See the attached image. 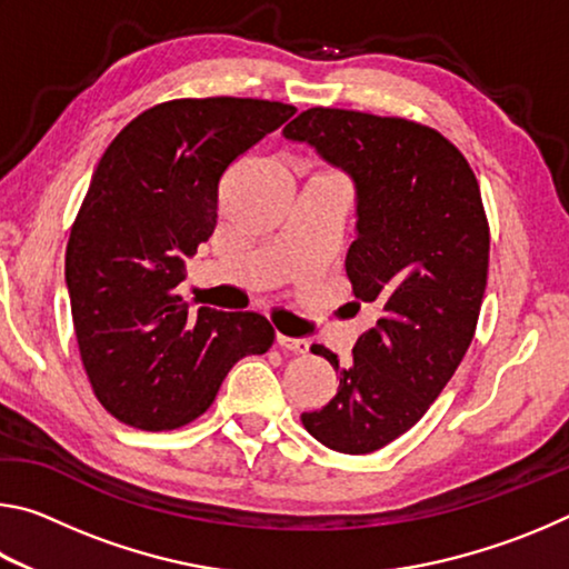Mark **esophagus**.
<instances>
[{
    "instance_id": "1",
    "label": "esophagus",
    "mask_w": 569,
    "mask_h": 569,
    "mask_svg": "<svg viewBox=\"0 0 569 569\" xmlns=\"http://www.w3.org/2000/svg\"><path fill=\"white\" fill-rule=\"evenodd\" d=\"M276 343L281 346L283 351H291V353H308V349H311L308 341L291 339V336H283V333H276Z\"/></svg>"
}]
</instances>
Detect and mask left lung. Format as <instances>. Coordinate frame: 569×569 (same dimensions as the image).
Masks as SVG:
<instances>
[{"label":"left lung","instance_id":"left-lung-1","mask_svg":"<svg viewBox=\"0 0 569 569\" xmlns=\"http://www.w3.org/2000/svg\"><path fill=\"white\" fill-rule=\"evenodd\" d=\"M356 182L359 236L346 256L356 303L377 313L339 391L301 413L308 435L341 455H371L417 423L475 339L489 273V220L475 170L429 124L311 108L286 124ZM353 303V306H356Z\"/></svg>","mask_w":569,"mask_h":569}]
</instances>
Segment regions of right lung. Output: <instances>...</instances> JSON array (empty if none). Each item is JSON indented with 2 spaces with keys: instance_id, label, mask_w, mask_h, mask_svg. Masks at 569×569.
<instances>
[{
  "instance_id": "right-lung-1",
  "label": "right lung",
  "mask_w": 569,
  "mask_h": 569,
  "mask_svg": "<svg viewBox=\"0 0 569 569\" xmlns=\"http://www.w3.org/2000/svg\"><path fill=\"white\" fill-rule=\"evenodd\" d=\"M293 112L228 94L168 100L124 124L100 158L64 278L90 387L128 427H186L210 409L236 361L271 349L261 313H190L176 288L186 258L213 236L220 178Z\"/></svg>"
}]
</instances>
